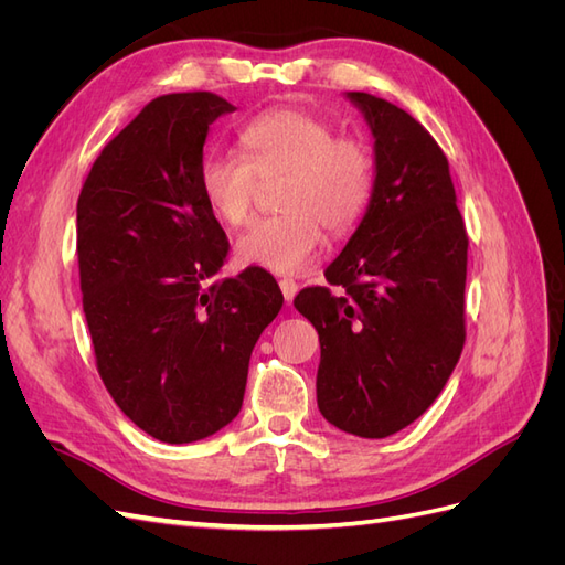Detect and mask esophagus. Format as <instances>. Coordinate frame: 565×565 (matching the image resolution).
<instances>
[{
    "mask_svg": "<svg viewBox=\"0 0 565 565\" xmlns=\"http://www.w3.org/2000/svg\"><path fill=\"white\" fill-rule=\"evenodd\" d=\"M280 289H282V297H285V301L289 303V301H292V299L297 297V292H299V285H297L292 278H282V280H280Z\"/></svg>",
    "mask_w": 565,
    "mask_h": 565,
    "instance_id": "obj_1",
    "label": "esophagus"
}]
</instances>
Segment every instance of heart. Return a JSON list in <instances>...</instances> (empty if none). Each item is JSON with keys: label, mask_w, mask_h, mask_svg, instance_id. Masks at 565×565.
I'll return each instance as SVG.
<instances>
[{"label": "heart", "mask_w": 565, "mask_h": 565, "mask_svg": "<svg viewBox=\"0 0 565 565\" xmlns=\"http://www.w3.org/2000/svg\"><path fill=\"white\" fill-rule=\"evenodd\" d=\"M243 156L212 152L200 162L198 185L210 214L224 226H243L259 181L285 179L278 207L254 221L235 245L237 259L270 273H299L322 245V226L334 235L351 231L365 214L374 162L367 146L339 136L318 115L278 108L254 117L241 131Z\"/></svg>", "instance_id": "1"}]
</instances>
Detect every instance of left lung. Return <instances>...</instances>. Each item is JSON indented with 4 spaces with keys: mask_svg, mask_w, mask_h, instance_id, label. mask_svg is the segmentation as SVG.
Masks as SVG:
<instances>
[{
    "mask_svg": "<svg viewBox=\"0 0 565 565\" xmlns=\"http://www.w3.org/2000/svg\"><path fill=\"white\" fill-rule=\"evenodd\" d=\"M374 139V185L361 224L324 268L330 285L297 295L320 337V415L361 438L422 417L465 347L467 231L448 158L413 115L347 92Z\"/></svg>",
    "mask_w": 565,
    "mask_h": 565,
    "instance_id": "1",
    "label": "left lung"
}]
</instances>
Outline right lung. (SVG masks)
I'll return each instance as SVG.
<instances>
[{"mask_svg":"<svg viewBox=\"0 0 565 565\" xmlns=\"http://www.w3.org/2000/svg\"><path fill=\"white\" fill-rule=\"evenodd\" d=\"M210 92L160 96L100 150L77 200L82 309L98 374L162 443H193L243 407L249 355L282 306L262 268L218 278L228 241L202 202Z\"/></svg>","mask_w":565,"mask_h":565,"instance_id":"obj_1","label":"right lung"}]
</instances>
